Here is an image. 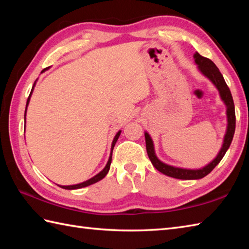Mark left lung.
<instances>
[{
  "mask_svg": "<svg viewBox=\"0 0 249 249\" xmlns=\"http://www.w3.org/2000/svg\"><path fill=\"white\" fill-rule=\"evenodd\" d=\"M194 59H195V64L197 65V68L201 75L204 76L205 78H208L209 80L213 83V86L217 89L221 102H223L226 106L227 128H226V134L224 136L223 145H221L218 154L216 155L214 160L212 161H210L208 165L198 169L176 167V166L168 165V163L161 161L156 155L154 142H153L150 134L147 133V131H144L146 152H147V155H149L152 165L154 166L158 171L161 172L162 174H165V176L171 177L174 178H179V179H199V178H204L205 176H208V174L218 165L219 161L223 160L226 152L229 149L232 139H233L234 131H235V110H234L233 98H232L231 92L228 86H227L223 75H221L217 66H216L212 61L206 59V57L202 55H200L198 52H195Z\"/></svg>",
  "mask_w": 249,
  "mask_h": 249,
  "instance_id": "8db88e82",
  "label": "left lung"
}]
</instances>
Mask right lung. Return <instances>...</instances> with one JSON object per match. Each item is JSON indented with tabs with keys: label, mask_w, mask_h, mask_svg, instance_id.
Returning <instances> with one entry per match:
<instances>
[{
	"label": "right lung",
	"mask_w": 249,
	"mask_h": 249,
	"mask_svg": "<svg viewBox=\"0 0 249 249\" xmlns=\"http://www.w3.org/2000/svg\"><path fill=\"white\" fill-rule=\"evenodd\" d=\"M47 70H49V67H48V68H45V70H44L43 71H41V72L46 71ZM36 82H37V79H36V81H35L34 84H33V88H32V89H31V93H30V96H29L28 100H26V107H25V112H24V121H25V118H26V109H28V106H29V104H30V99H31L32 94H33L34 87L36 86ZM121 131H122V130H119L118 133H116V135L114 136L112 143H111V151H110L109 160H108L107 163H106V166H105V168L103 169L102 171L98 172V173L96 174V176H94L93 178H89V179H87V181H84V182H82V183L75 184V185H57V186H60V187H62V188H64V189H70V190H71V189H79V188L87 187V186H89V185H92V184H94V183H97L98 181H100V179H103L106 176H107V173L109 172L110 165H111V160H112L113 147H114V145H115V143H116V141H118V139H119V137H120V135H121Z\"/></svg>",
	"instance_id": "right-lung-1"
}]
</instances>
